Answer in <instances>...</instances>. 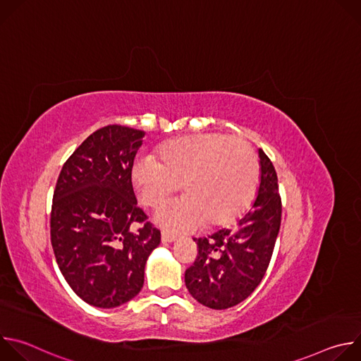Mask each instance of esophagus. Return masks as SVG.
<instances>
[{"instance_id": "1", "label": "esophagus", "mask_w": 361, "mask_h": 361, "mask_svg": "<svg viewBox=\"0 0 361 361\" xmlns=\"http://www.w3.org/2000/svg\"><path fill=\"white\" fill-rule=\"evenodd\" d=\"M177 240V235L176 234H171V233H169V231H163L161 233V241L163 243H173V241H176Z\"/></svg>"}]
</instances>
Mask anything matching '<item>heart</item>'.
Returning <instances> with one entry per match:
<instances>
[{"label":"heart","mask_w":361,"mask_h":361,"mask_svg":"<svg viewBox=\"0 0 361 361\" xmlns=\"http://www.w3.org/2000/svg\"><path fill=\"white\" fill-rule=\"evenodd\" d=\"M260 178L259 160L243 138L200 133L173 138L157 148L156 159L142 157L131 173L134 190L145 207L157 210L180 190L187 194L159 214L174 230L204 221L224 226L252 200Z\"/></svg>","instance_id":"b5f03b06"}]
</instances>
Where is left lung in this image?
Returning <instances> with one entry per match:
<instances>
[{
    "label": "left lung",
    "mask_w": 361,
    "mask_h": 361,
    "mask_svg": "<svg viewBox=\"0 0 361 361\" xmlns=\"http://www.w3.org/2000/svg\"><path fill=\"white\" fill-rule=\"evenodd\" d=\"M260 184L250 212L234 230L194 238L198 255L185 286L202 305L224 310L244 301L263 280L281 223V198L273 163L260 148Z\"/></svg>",
    "instance_id": "obj_1"
}]
</instances>
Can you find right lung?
Returning a JSON list of instances; mask_svg holds the SVG:
<instances>
[{
	"mask_svg": "<svg viewBox=\"0 0 361 361\" xmlns=\"http://www.w3.org/2000/svg\"><path fill=\"white\" fill-rule=\"evenodd\" d=\"M144 131L107 126L63 166L51 209V244L66 281L85 302L118 307L144 284L160 230L137 205L131 171ZM142 227L133 232L134 224Z\"/></svg>",
	"mask_w": 361,
	"mask_h": 361,
	"instance_id": "obj_1",
	"label": "right lung"
}]
</instances>
